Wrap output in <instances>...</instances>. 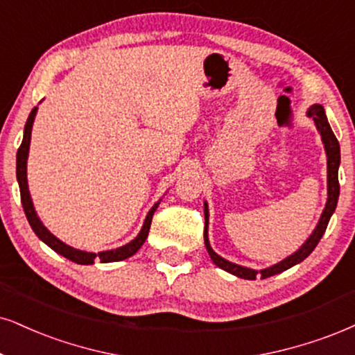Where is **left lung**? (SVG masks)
I'll return each instance as SVG.
<instances>
[{"label":"left lung","instance_id":"1","mask_svg":"<svg viewBox=\"0 0 355 355\" xmlns=\"http://www.w3.org/2000/svg\"><path fill=\"white\" fill-rule=\"evenodd\" d=\"M308 116H311L316 123V128L321 135L322 143H324V150H326V156H327V202L324 211L321 214V218H319L316 229L313 230V234L309 235V239L301 245V247L296 250L293 255L286 257L284 260L278 261V263L268 266V268H263L260 271L247 268V266L232 263V261L225 260L220 255H217L216 252L212 250L211 243H209V237H207V225H209V211H207V204L204 202V216H205V227H204V243L205 248H207L209 255H211L212 261L216 263L218 268L229 271V273L235 275L239 278H245V279H255L257 277L261 278H268L273 277V275L282 273V271L291 268V266L298 265L300 261H303L306 257L311 253L316 245L319 243L322 235L327 229V224H329V218L332 214L336 211V205H338V199H339V178H338V171H339V164H340V148H339V141L336 138V135L332 133L329 121H327V116L324 113V108L322 105H313L309 107L308 110Z\"/></svg>","mask_w":355,"mask_h":355}]
</instances>
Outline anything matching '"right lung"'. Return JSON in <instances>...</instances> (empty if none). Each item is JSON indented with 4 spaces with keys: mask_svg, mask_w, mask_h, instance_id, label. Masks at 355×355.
Segmentation results:
<instances>
[{
    "mask_svg": "<svg viewBox=\"0 0 355 355\" xmlns=\"http://www.w3.org/2000/svg\"><path fill=\"white\" fill-rule=\"evenodd\" d=\"M36 112H37V107H34L29 113L28 121H26V126H24L23 143H21L19 150H17V155H16V176H17V184H19V191H21V202H23L24 214H26V217H28L31 229L34 230V234H36L44 243L49 245L52 250L59 253V255L69 258L71 261H76V263H78V265H92L95 260H100L102 263H110V261H121V260H125V258H130L131 255H135V253L141 248V245L144 243V240H146V237H148V232H150V225L153 220V214H155L159 202H156L155 205H153L151 211L148 212L146 218H144V224L141 227V230H139V234L133 240H131L130 243L123 245V247H118V248H115V250H107V252H98V253L77 250V248L71 247V245L64 243L62 240H59L55 235H52L51 232L42 225V222L39 220L37 214H36V211H34L33 200H31L29 189H28V178H26V163H28V155H29L31 130H33Z\"/></svg>",
    "mask_w": 355,
    "mask_h": 355,
    "instance_id": "obj_1",
    "label": "right lung"
}]
</instances>
